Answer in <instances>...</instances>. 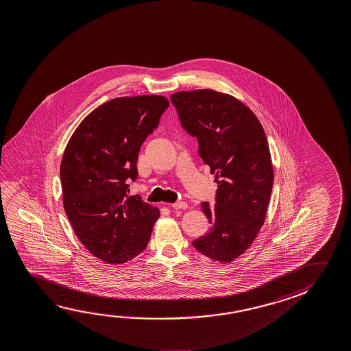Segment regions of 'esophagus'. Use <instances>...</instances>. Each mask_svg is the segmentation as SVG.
Wrapping results in <instances>:
<instances>
[{"instance_id": "34e87169", "label": "esophagus", "mask_w": 351, "mask_h": 351, "mask_svg": "<svg viewBox=\"0 0 351 351\" xmlns=\"http://www.w3.org/2000/svg\"><path fill=\"white\" fill-rule=\"evenodd\" d=\"M170 207L173 208V209H187V203L186 202H176V203H173Z\"/></svg>"}]
</instances>
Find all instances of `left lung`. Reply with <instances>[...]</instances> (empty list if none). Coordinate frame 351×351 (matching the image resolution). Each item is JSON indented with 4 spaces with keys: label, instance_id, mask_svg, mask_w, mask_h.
<instances>
[{
    "label": "left lung",
    "instance_id": "1",
    "mask_svg": "<svg viewBox=\"0 0 351 351\" xmlns=\"http://www.w3.org/2000/svg\"><path fill=\"white\" fill-rule=\"evenodd\" d=\"M170 99L218 184L215 204H202L210 229L192 245L213 261L230 263L265 224L274 180L265 130L252 110L229 94L198 89Z\"/></svg>",
    "mask_w": 351,
    "mask_h": 351
}]
</instances>
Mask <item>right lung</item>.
Returning <instances> with one entry per match:
<instances>
[{"label": "right lung", "mask_w": 351, "mask_h": 351, "mask_svg": "<svg viewBox=\"0 0 351 351\" xmlns=\"http://www.w3.org/2000/svg\"><path fill=\"white\" fill-rule=\"evenodd\" d=\"M161 95L122 97L82 121L64 149L60 178L64 212L84 247L110 265L143 252L159 209L128 195L141 145L169 108Z\"/></svg>", "instance_id": "1"}]
</instances>
